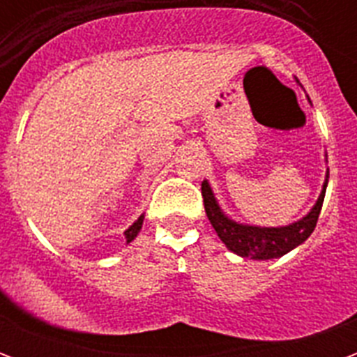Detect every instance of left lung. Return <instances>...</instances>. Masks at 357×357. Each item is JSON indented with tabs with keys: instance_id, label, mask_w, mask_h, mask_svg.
Returning <instances> with one entry per match:
<instances>
[{
	"instance_id": "1",
	"label": "left lung",
	"mask_w": 357,
	"mask_h": 357,
	"mask_svg": "<svg viewBox=\"0 0 357 357\" xmlns=\"http://www.w3.org/2000/svg\"><path fill=\"white\" fill-rule=\"evenodd\" d=\"M327 181H329V174H327L323 191L312 212L306 218H302L300 222H294L287 227H255V225L235 224L233 220L222 214L208 181H202L201 191L206 216H208L210 224L225 247L235 255L243 256V258L269 260V258H279V256L287 255L289 250L298 247L300 243H304L312 235L315 225H317L319 212H321Z\"/></svg>"
}]
</instances>
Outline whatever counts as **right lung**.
Segmentation results:
<instances>
[{
  "mask_svg": "<svg viewBox=\"0 0 357 357\" xmlns=\"http://www.w3.org/2000/svg\"><path fill=\"white\" fill-rule=\"evenodd\" d=\"M141 225H143V216H141L139 220H137V222H135V224L130 227V229H126V239H128V243H132V241L137 237V233H139Z\"/></svg>",
  "mask_w": 357,
  "mask_h": 357,
  "instance_id": "obj_1",
  "label": "right lung"
}]
</instances>
